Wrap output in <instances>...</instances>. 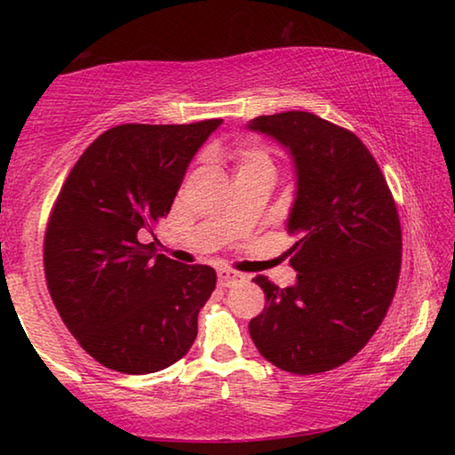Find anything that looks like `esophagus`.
I'll return each mask as SVG.
<instances>
[{
    "instance_id": "esophagus-1",
    "label": "esophagus",
    "mask_w": 455,
    "mask_h": 455,
    "mask_svg": "<svg viewBox=\"0 0 455 455\" xmlns=\"http://www.w3.org/2000/svg\"><path fill=\"white\" fill-rule=\"evenodd\" d=\"M243 275L236 271H228V268H220L219 271V284L220 287H233L236 281H241Z\"/></svg>"
}]
</instances>
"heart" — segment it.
Wrapping results in <instances>:
<instances>
[{"label":"heart","instance_id":"obj_1","mask_svg":"<svg viewBox=\"0 0 455 455\" xmlns=\"http://www.w3.org/2000/svg\"><path fill=\"white\" fill-rule=\"evenodd\" d=\"M230 158L236 164V172H252V171H273L275 164L271 154L267 148L252 142H236L230 148Z\"/></svg>","mask_w":455,"mask_h":455}]
</instances>
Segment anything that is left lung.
<instances>
[{"mask_svg":"<svg viewBox=\"0 0 455 455\" xmlns=\"http://www.w3.org/2000/svg\"><path fill=\"white\" fill-rule=\"evenodd\" d=\"M249 130L289 148L297 172L287 228L292 287L255 276L267 307L249 323L260 355L295 375L331 371L365 347L394 301L402 268L395 200L359 138L311 112L259 116Z\"/></svg>","mask_w":455,"mask_h":455,"instance_id":"1","label":"left lung"}]
</instances>
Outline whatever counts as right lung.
Instances as JSON below:
<instances>
[{
  "label": "right lung",
  "instance_id": "obj_1",
  "mask_svg": "<svg viewBox=\"0 0 455 455\" xmlns=\"http://www.w3.org/2000/svg\"><path fill=\"white\" fill-rule=\"evenodd\" d=\"M220 122L114 126L60 190L44 238L45 281L64 325L108 369L160 371L195 343L217 273L156 255L140 236L171 211L192 156Z\"/></svg>",
  "mask_w": 455,
  "mask_h": 455
}]
</instances>
